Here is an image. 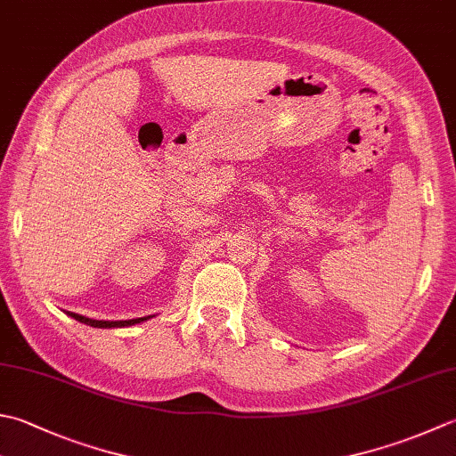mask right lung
Listing matches in <instances>:
<instances>
[{
	"label": "right lung",
	"mask_w": 456,
	"mask_h": 456,
	"mask_svg": "<svg viewBox=\"0 0 456 456\" xmlns=\"http://www.w3.org/2000/svg\"><path fill=\"white\" fill-rule=\"evenodd\" d=\"M69 316H73L75 320H78V322L88 324V326H94V328H124V326L140 324V322H144V320H148V318H150V316H144V318H134V320H116V322H110V320H93V318L80 316V314H75V312H69Z\"/></svg>",
	"instance_id": "1"
}]
</instances>
